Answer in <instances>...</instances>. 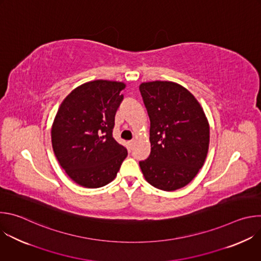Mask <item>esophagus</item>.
<instances>
[{
  "instance_id": "1",
  "label": "esophagus",
  "mask_w": 261,
  "mask_h": 261,
  "mask_svg": "<svg viewBox=\"0 0 261 261\" xmlns=\"http://www.w3.org/2000/svg\"><path fill=\"white\" fill-rule=\"evenodd\" d=\"M134 144H135V141H134V140H130V141L128 142V146H129V150H132V148H133V146H134Z\"/></svg>"
}]
</instances>
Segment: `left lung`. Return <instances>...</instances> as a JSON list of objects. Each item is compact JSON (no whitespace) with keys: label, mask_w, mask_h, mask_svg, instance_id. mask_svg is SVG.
<instances>
[{"label":"left lung","mask_w":261,"mask_h":261,"mask_svg":"<svg viewBox=\"0 0 261 261\" xmlns=\"http://www.w3.org/2000/svg\"><path fill=\"white\" fill-rule=\"evenodd\" d=\"M139 91L151 122V154L139 162L140 169L157 189H180L204 164L208 121L196 98L176 83H142Z\"/></svg>","instance_id":"1"}]
</instances>
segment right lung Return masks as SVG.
<instances>
[{"mask_svg":"<svg viewBox=\"0 0 261 261\" xmlns=\"http://www.w3.org/2000/svg\"><path fill=\"white\" fill-rule=\"evenodd\" d=\"M125 88L120 82H89L74 89L58 109L51 126L55 155L69 177L85 188L114 180L128 155L113 137Z\"/></svg>","mask_w":261,"mask_h":261,"instance_id":"right-lung-1","label":"right lung"}]
</instances>
